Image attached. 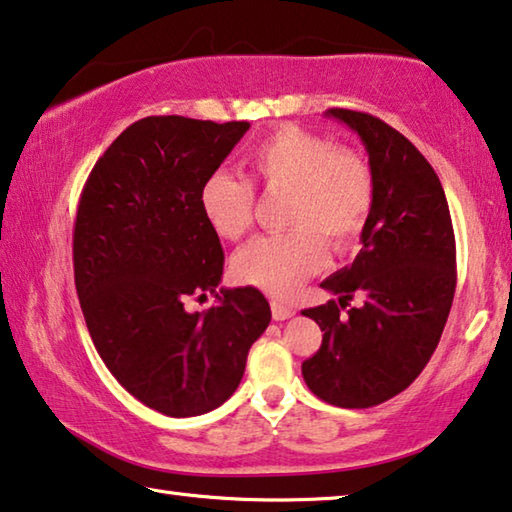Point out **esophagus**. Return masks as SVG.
Masks as SVG:
<instances>
[{
  "instance_id": "esophagus-1",
  "label": "esophagus",
  "mask_w": 512,
  "mask_h": 512,
  "mask_svg": "<svg viewBox=\"0 0 512 512\" xmlns=\"http://www.w3.org/2000/svg\"><path fill=\"white\" fill-rule=\"evenodd\" d=\"M271 315L276 322H285V319L294 317V308H289V305H282L278 301H271Z\"/></svg>"
}]
</instances>
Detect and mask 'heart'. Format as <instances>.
I'll return each instance as SVG.
<instances>
[{
	"label": "heart",
	"mask_w": 512,
	"mask_h": 512,
	"mask_svg": "<svg viewBox=\"0 0 512 512\" xmlns=\"http://www.w3.org/2000/svg\"><path fill=\"white\" fill-rule=\"evenodd\" d=\"M250 167L266 193H289L285 227L292 232L264 236L239 250L234 276L289 299L326 266V243L335 253H347L361 241L375 204V177L358 151L292 124L255 144ZM200 209L220 239L239 241L255 225V186L225 170L213 172L200 188Z\"/></svg>",
	"instance_id": "obj_1"
}]
</instances>
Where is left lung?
I'll return each instance as SVG.
<instances>
[{"label": "left lung", "instance_id": "left-lung-1", "mask_svg": "<svg viewBox=\"0 0 512 512\" xmlns=\"http://www.w3.org/2000/svg\"><path fill=\"white\" fill-rule=\"evenodd\" d=\"M326 114L368 149L375 204L361 253L322 282L338 301L303 310L324 335L301 372L319 400L368 409L402 393L439 345L457 282L455 234L437 172L407 137L368 112ZM354 295L364 305L345 313Z\"/></svg>", "mask_w": 512, "mask_h": 512}]
</instances>
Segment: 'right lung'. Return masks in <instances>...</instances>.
Returning <instances> with one entry per match:
<instances>
[{
	"mask_svg": "<svg viewBox=\"0 0 512 512\" xmlns=\"http://www.w3.org/2000/svg\"><path fill=\"white\" fill-rule=\"evenodd\" d=\"M248 128L177 114L140 119L82 188L73 271L89 335L114 379L165 416L220 407L271 322L255 287L220 289L207 312L186 310L216 292L225 264L200 188Z\"/></svg>",
	"mask_w": 512,
	"mask_h": 512,
	"instance_id": "add662e5",
	"label": "right lung"
}]
</instances>
